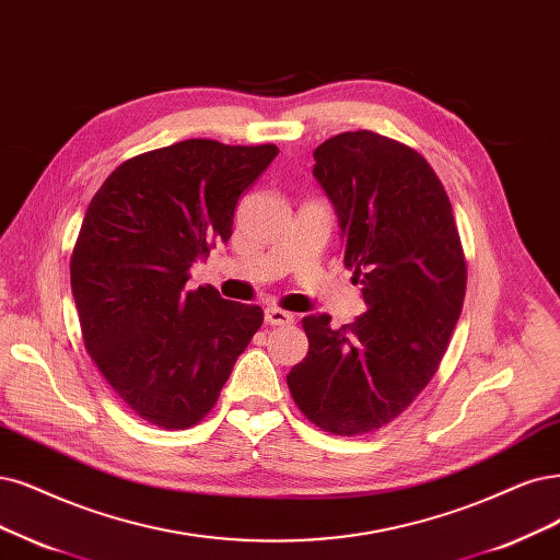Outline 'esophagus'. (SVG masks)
<instances>
[{
  "label": "esophagus",
  "instance_id": "34e87169",
  "mask_svg": "<svg viewBox=\"0 0 560 560\" xmlns=\"http://www.w3.org/2000/svg\"><path fill=\"white\" fill-rule=\"evenodd\" d=\"M293 320H295V316L283 312V308H277V306L265 308V323L267 325H291Z\"/></svg>",
  "mask_w": 560,
  "mask_h": 560
}]
</instances>
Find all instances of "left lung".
Returning a JSON list of instances; mask_svg holds the SVG:
<instances>
[{
  "mask_svg": "<svg viewBox=\"0 0 560 560\" xmlns=\"http://www.w3.org/2000/svg\"><path fill=\"white\" fill-rule=\"evenodd\" d=\"M314 159L366 312L339 329L327 314L306 316L308 353L288 387L306 420L358 436L395 420L436 374L462 316L466 260L450 198L416 150L346 131Z\"/></svg>",
  "mask_w": 560,
  "mask_h": 560,
  "instance_id": "1",
  "label": "left lung"
}]
</instances>
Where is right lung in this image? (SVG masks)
<instances>
[{"label":"right lung","mask_w":560,"mask_h":560,"mask_svg":"<svg viewBox=\"0 0 560 560\" xmlns=\"http://www.w3.org/2000/svg\"><path fill=\"white\" fill-rule=\"evenodd\" d=\"M277 144L182 140L124 161L92 198L71 256L88 353L136 416L200 422L262 325V308L189 291V269L233 235L240 196Z\"/></svg>","instance_id":"1"}]
</instances>
